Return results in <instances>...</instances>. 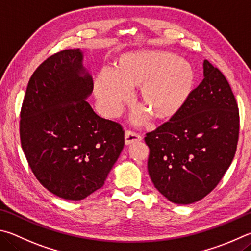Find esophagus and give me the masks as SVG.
<instances>
[{"instance_id": "esophagus-1", "label": "esophagus", "mask_w": 251, "mask_h": 251, "mask_svg": "<svg viewBox=\"0 0 251 251\" xmlns=\"http://www.w3.org/2000/svg\"><path fill=\"white\" fill-rule=\"evenodd\" d=\"M142 140V137L138 133L133 132V131H130L128 130L126 132V135H125V141H126V146H130V144H133L134 142H138V141H141Z\"/></svg>"}]
</instances>
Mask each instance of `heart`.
Wrapping results in <instances>:
<instances>
[{"label":"heart","instance_id":"heart-1","mask_svg":"<svg viewBox=\"0 0 251 251\" xmlns=\"http://www.w3.org/2000/svg\"><path fill=\"white\" fill-rule=\"evenodd\" d=\"M196 82L188 61L161 50L128 52L114 61L112 70L97 75L94 92L102 112L114 117L128 100V90L139 88L135 104L154 122L174 119L187 104Z\"/></svg>","mask_w":251,"mask_h":251}]
</instances>
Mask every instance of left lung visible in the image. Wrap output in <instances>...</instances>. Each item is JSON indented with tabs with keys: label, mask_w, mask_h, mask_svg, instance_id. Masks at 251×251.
<instances>
[{
	"label": "left lung",
	"mask_w": 251,
	"mask_h": 251,
	"mask_svg": "<svg viewBox=\"0 0 251 251\" xmlns=\"http://www.w3.org/2000/svg\"><path fill=\"white\" fill-rule=\"evenodd\" d=\"M239 111L227 79L204 60V79L172 120L144 138L148 171L162 195L187 205L209 194L234 160Z\"/></svg>",
	"instance_id": "left-lung-1"
}]
</instances>
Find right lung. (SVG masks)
<instances>
[{"label": "right lung", "mask_w": 251, "mask_h": 251, "mask_svg": "<svg viewBox=\"0 0 251 251\" xmlns=\"http://www.w3.org/2000/svg\"><path fill=\"white\" fill-rule=\"evenodd\" d=\"M92 88L81 50H65L38 66L22 104L20 138L29 168L64 200L80 201L102 187L125 146L122 126L85 100Z\"/></svg>", "instance_id": "add662e5"}]
</instances>
